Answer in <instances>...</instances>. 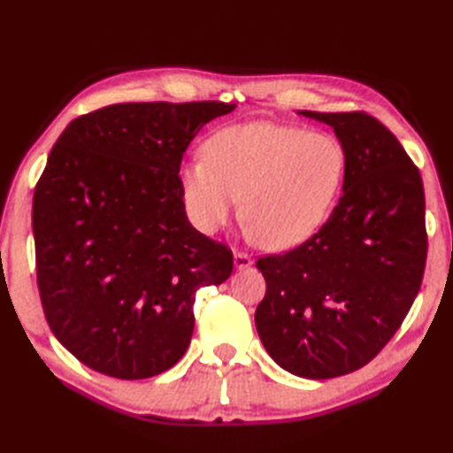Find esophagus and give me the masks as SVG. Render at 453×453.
I'll use <instances>...</instances> for the list:
<instances>
[{
  "instance_id": "esophagus-1",
  "label": "esophagus",
  "mask_w": 453,
  "mask_h": 453,
  "mask_svg": "<svg viewBox=\"0 0 453 453\" xmlns=\"http://www.w3.org/2000/svg\"><path fill=\"white\" fill-rule=\"evenodd\" d=\"M251 265H253V258L247 253H239V251L234 253V266L237 271H243V268H249Z\"/></svg>"
}]
</instances>
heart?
Here are the masks:
<instances>
[{
    "label": "heart",
    "instance_id": "obj_1",
    "mask_svg": "<svg viewBox=\"0 0 453 453\" xmlns=\"http://www.w3.org/2000/svg\"><path fill=\"white\" fill-rule=\"evenodd\" d=\"M202 159L180 163L177 180L187 214L202 234H216L239 206L247 235L284 251L307 242L339 195L346 153L321 132L276 122L221 128Z\"/></svg>",
    "mask_w": 453,
    "mask_h": 453
}]
</instances>
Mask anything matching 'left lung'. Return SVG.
Listing matches in <instances>:
<instances>
[{"label":"left lung","mask_w":453,"mask_h":453,"mask_svg":"<svg viewBox=\"0 0 453 453\" xmlns=\"http://www.w3.org/2000/svg\"><path fill=\"white\" fill-rule=\"evenodd\" d=\"M329 124L346 153L342 196L294 251L258 258L255 311L271 358L329 380L368 364L401 326L425 274V188L399 140L365 112L297 111Z\"/></svg>","instance_id":"8db88e82"}]
</instances>
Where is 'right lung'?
<instances>
[{
  "label": "right lung",
  "instance_id": "add662e5",
  "mask_svg": "<svg viewBox=\"0 0 453 453\" xmlns=\"http://www.w3.org/2000/svg\"><path fill=\"white\" fill-rule=\"evenodd\" d=\"M226 103H122L72 120L33 198L38 292L64 349L91 370L143 380L190 344L198 288L234 257L187 218L177 171Z\"/></svg>",
  "mask_w": 453,
  "mask_h": 453
}]
</instances>
